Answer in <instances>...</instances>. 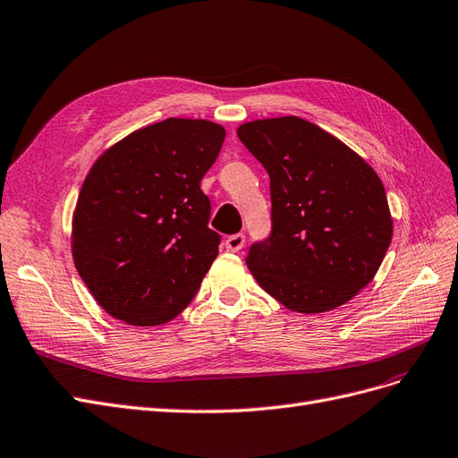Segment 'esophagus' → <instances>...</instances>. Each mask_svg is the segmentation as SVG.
Returning a JSON list of instances; mask_svg holds the SVG:
<instances>
[{"instance_id":"34e87169","label":"esophagus","mask_w":458,"mask_h":458,"mask_svg":"<svg viewBox=\"0 0 458 458\" xmlns=\"http://www.w3.org/2000/svg\"><path fill=\"white\" fill-rule=\"evenodd\" d=\"M226 249L228 250H233V253H238V250L245 245V233H233V235H228L226 242H225Z\"/></svg>"}]
</instances>
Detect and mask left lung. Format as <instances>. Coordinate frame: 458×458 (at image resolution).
<instances>
[{"label":"left lung","mask_w":458,"mask_h":458,"mask_svg":"<svg viewBox=\"0 0 458 458\" xmlns=\"http://www.w3.org/2000/svg\"><path fill=\"white\" fill-rule=\"evenodd\" d=\"M238 137L270 176L272 230L245 259L257 284L302 314L356 297L392 242L378 174L344 142L297 115L243 123Z\"/></svg>","instance_id":"1"}]
</instances>
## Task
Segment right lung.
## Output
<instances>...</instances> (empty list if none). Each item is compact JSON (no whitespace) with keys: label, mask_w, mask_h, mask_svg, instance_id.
Here are the masks:
<instances>
[{"label":"right lung","mask_w":458,"mask_h":458,"mask_svg":"<svg viewBox=\"0 0 458 458\" xmlns=\"http://www.w3.org/2000/svg\"><path fill=\"white\" fill-rule=\"evenodd\" d=\"M225 127L169 117L102 154L72 223L73 264L95 301L129 326H161L196 297L218 255L199 182Z\"/></svg>","instance_id":"1"}]
</instances>
